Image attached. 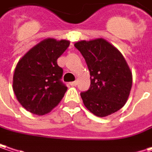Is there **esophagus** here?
Returning a JSON list of instances; mask_svg holds the SVG:
<instances>
[{
	"label": "esophagus",
	"instance_id": "1",
	"mask_svg": "<svg viewBox=\"0 0 152 152\" xmlns=\"http://www.w3.org/2000/svg\"><path fill=\"white\" fill-rule=\"evenodd\" d=\"M70 85H71V86H76V85H77V81H74V82L70 83Z\"/></svg>",
	"mask_w": 152,
	"mask_h": 152
}]
</instances>
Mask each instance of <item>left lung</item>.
<instances>
[{"mask_svg": "<svg viewBox=\"0 0 152 152\" xmlns=\"http://www.w3.org/2000/svg\"><path fill=\"white\" fill-rule=\"evenodd\" d=\"M90 72V87L81 93L85 107L98 117L120 110L126 104L132 77L121 52L102 39L75 44Z\"/></svg>", "mask_w": 152, "mask_h": 152, "instance_id": "8db88e82", "label": "left lung"}]
</instances>
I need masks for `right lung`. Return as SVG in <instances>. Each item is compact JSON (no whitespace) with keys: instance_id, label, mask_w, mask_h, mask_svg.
<instances>
[{"instance_id":"1","label":"right lung","mask_w":152,"mask_h":152,"mask_svg":"<svg viewBox=\"0 0 152 152\" xmlns=\"http://www.w3.org/2000/svg\"><path fill=\"white\" fill-rule=\"evenodd\" d=\"M69 45L67 40L47 39L31 48L15 68L13 89L27 111L37 115L50 112L63 99L67 87L58 58Z\"/></svg>"}]
</instances>
